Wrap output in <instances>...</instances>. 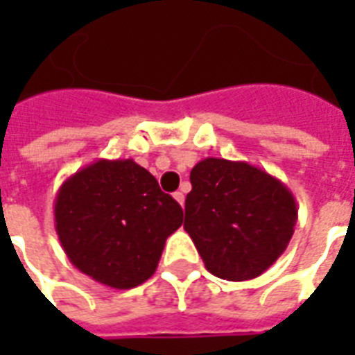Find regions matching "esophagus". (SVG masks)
<instances>
[{"instance_id":"esophagus-1","label":"esophagus","mask_w":355,"mask_h":355,"mask_svg":"<svg viewBox=\"0 0 355 355\" xmlns=\"http://www.w3.org/2000/svg\"><path fill=\"white\" fill-rule=\"evenodd\" d=\"M175 200L184 207V200H186V196H184V190H178V192H175Z\"/></svg>"}]
</instances>
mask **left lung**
Returning a JSON list of instances; mask_svg holds the SVG:
<instances>
[{"label":"left lung","mask_w":355,"mask_h":355,"mask_svg":"<svg viewBox=\"0 0 355 355\" xmlns=\"http://www.w3.org/2000/svg\"><path fill=\"white\" fill-rule=\"evenodd\" d=\"M184 230L209 272L247 282L289 245L298 209L282 180L245 162L205 157L190 173Z\"/></svg>","instance_id":"left-lung-1"}]
</instances>
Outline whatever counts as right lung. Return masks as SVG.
I'll return each mask as SVG.
<instances>
[{
	"instance_id": "1",
	"label": "right lung",
	"mask_w": 355,
	"mask_h": 355,
	"mask_svg": "<svg viewBox=\"0 0 355 355\" xmlns=\"http://www.w3.org/2000/svg\"><path fill=\"white\" fill-rule=\"evenodd\" d=\"M182 207L132 159H98L66 178L55 198L58 241L73 266L112 289L154 275Z\"/></svg>"
}]
</instances>
